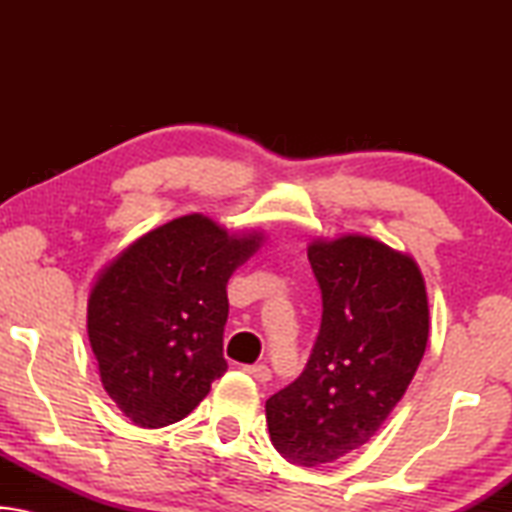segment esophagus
Instances as JSON below:
<instances>
[{
	"instance_id": "34e87169",
	"label": "esophagus",
	"mask_w": 512,
	"mask_h": 512,
	"mask_svg": "<svg viewBox=\"0 0 512 512\" xmlns=\"http://www.w3.org/2000/svg\"><path fill=\"white\" fill-rule=\"evenodd\" d=\"M244 372H248L250 377L257 379L259 384H266V381H271V368L266 366V363H255V366H244Z\"/></svg>"
}]
</instances>
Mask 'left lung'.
Here are the masks:
<instances>
[{
    "instance_id": "left-lung-1",
    "label": "left lung",
    "mask_w": 512,
    "mask_h": 512,
    "mask_svg": "<svg viewBox=\"0 0 512 512\" xmlns=\"http://www.w3.org/2000/svg\"><path fill=\"white\" fill-rule=\"evenodd\" d=\"M323 318L305 370L266 400L271 443L305 467L334 463L379 431L409 388L429 339L418 264L348 235L307 250Z\"/></svg>"
}]
</instances>
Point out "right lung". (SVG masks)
I'll list each match as a JSON object with an SVG mask.
<instances>
[{"label": "right lung", "instance_id": "right-lung-1", "mask_svg": "<svg viewBox=\"0 0 512 512\" xmlns=\"http://www.w3.org/2000/svg\"><path fill=\"white\" fill-rule=\"evenodd\" d=\"M257 235L230 237L201 214L173 219L106 266L88 300V336L106 393L137 427L187 418L228 370V280Z\"/></svg>", "mask_w": 512, "mask_h": 512}]
</instances>
